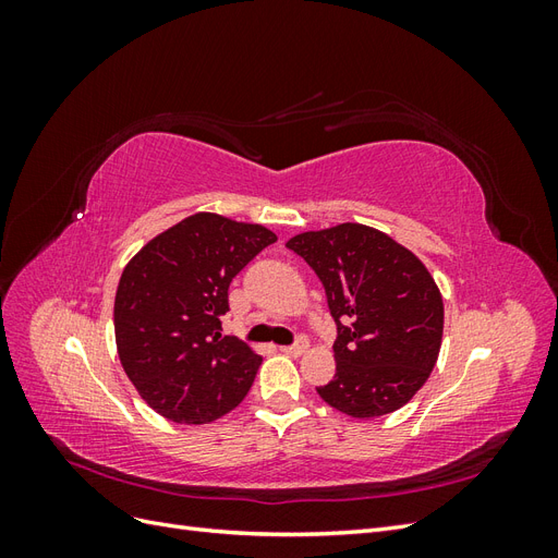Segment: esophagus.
Here are the masks:
<instances>
[{"label":"esophagus","mask_w":558,"mask_h":558,"mask_svg":"<svg viewBox=\"0 0 558 558\" xmlns=\"http://www.w3.org/2000/svg\"><path fill=\"white\" fill-rule=\"evenodd\" d=\"M307 340H298L295 344H291V347H281V351L286 353V356H302V353L307 351Z\"/></svg>","instance_id":"34e87169"}]
</instances>
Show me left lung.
<instances>
[{"mask_svg":"<svg viewBox=\"0 0 558 558\" xmlns=\"http://www.w3.org/2000/svg\"><path fill=\"white\" fill-rule=\"evenodd\" d=\"M286 246L324 283L337 324L335 377L316 393L353 418L408 404L433 373L445 328L442 295L426 265L361 223L302 232Z\"/></svg>","mask_w":558,"mask_h":558,"instance_id":"1","label":"left lung"}]
</instances>
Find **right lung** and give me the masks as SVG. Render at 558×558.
I'll list each match as a JSON object with an SVG mask.
<instances>
[{
	"label": "right lung",
	"instance_id": "1",
	"mask_svg": "<svg viewBox=\"0 0 558 558\" xmlns=\"http://www.w3.org/2000/svg\"><path fill=\"white\" fill-rule=\"evenodd\" d=\"M275 242L258 223L199 211L125 265L113 302L118 359L160 416L199 426L246 398L263 359L221 337V318L230 281Z\"/></svg>",
	"mask_w": 558,
	"mask_h": 558
}]
</instances>
